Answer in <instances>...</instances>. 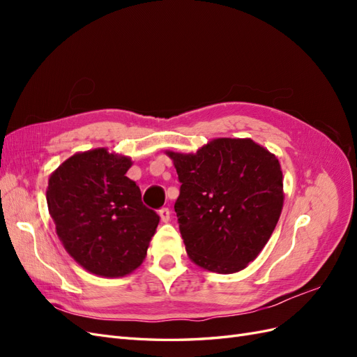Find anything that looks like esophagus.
<instances>
[{"mask_svg":"<svg viewBox=\"0 0 357 357\" xmlns=\"http://www.w3.org/2000/svg\"><path fill=\"white\" fill-rule=\"evenodd\" d=\"M159 215H160V220L167 223V222H169V219H171V211H169L168 207H162V208L159 210Z\"/></svg>","mask_w":357,"mask_h":357,"instance_id":"1","label":"esophagus"}]
</instances>
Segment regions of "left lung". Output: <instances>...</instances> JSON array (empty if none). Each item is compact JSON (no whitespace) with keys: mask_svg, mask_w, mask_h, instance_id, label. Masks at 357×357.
Wrapping results in <instances>:
<instances>
[{"mask_svg":"<svg viewBox=\"0 0 357 357\" xmlns=\"http://www.w3.org/2000/svg\"><path fill=\"white\" fill-rule=\"evenodd\" d=\"M168 156L181 183L174 210L189 257L213 273L241 271L282 213L278 159L250 138H218L195 155Z\"/></svg>","mask_w":357,"mask_h":357,"instance_id":"8db88e82","label":"left lung"}]
</instances>
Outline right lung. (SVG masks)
Here are the masks:
<instances>
[{
	"label": "right lung",
	"instance_id": "1",
	"mask_svg": "<svg viewBox=\"0 0 357 357\" xmlns=\"http://www.w3.org/2000/svg\"><path fill=\"white\" fill-rule=\"evenodd\" d=\"M129 158L95 149L67 159L49 178L47 207L66 250L89 273L123 277L146 257L159 223L125 174Z\"/></svg>",
	"mask_w": 357,
	"mask_h": 357
}]
</instances>
